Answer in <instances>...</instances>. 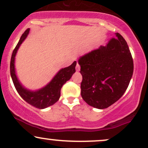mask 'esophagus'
Here are the masks:
<instances>
[{
	"mask_svg": "<svg viewBox=\"0 0 148 148\" xmlns=\"http://www.w3.org/2000/svg\"><path fill=\"white\" fill-rule=\"evenodd\" d=\"M80 68H81V67H80V64L79 63H77L76 66V70L77 71V72H79V71L80 70Z\"/></svg>",
	"mask_w": 148,
	"mask_h": 148,
	"instance_id": "34e87169",
	"label": "esophagus"
}]
</instances>
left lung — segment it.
Returning a JSON list of instances; mask_svg holds the SVG:
<instances>
[{
	"label": "left lung",
	"mask_w": 148,
	"mask_h": 148,
	"mask_svg": "<svg viewBox=\"0 0 148 148\" xmlns=\"http://www.w3.org/2000/svg\"><path fill=\"white\" fill-rule=\"evenodd\" d=\"M116 37L79 59L81 97L99 109L111 106L123 95L133 75V58L127 42L120 34Z\"/></svg>",
	"instance_id": "8db88e82"
}]
</instances>
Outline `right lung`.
I'll use <instances>...</instances> for the list:
<instances>
[{
    "label": "right lung",
    "instance_id": "obj_1",
    "mask_svg": "<svg viewBox=\"0 0 148 148\" xmlns=\"http://www.w3.org/2000/svg\"><path fill=\"white\" fill-rule=\"evenodd\" d=\"M29 31L30 28H28L23 33L18 44L13 51L11 61H10V74L13 84L18 95L29 104L35 108L42 109L51 106L58 101L60 97V90L62 86L71 79L73 74L76 72L75 67L76 62L74 61L69 67L61 69L57 73L56 75L54 76L53 79L51 81V82L42 89L37 91H30L29 90L25 89L16 77L14 68V60L15 56L20 45L28 36Z\"/></svg>",
    "mask_w": 148,
    "mask_h": 148
}]
</instances>
